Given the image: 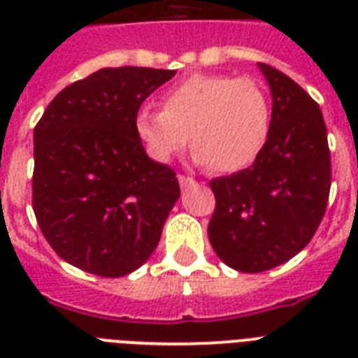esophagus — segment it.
Returning <instances> with one entry per match:
<instances>
[{"mask_svg":"<svg viewBox=\"0 0 358 358\" xmlns=\"http://www.w3.org/2000/svg\"><path fill=\"white\" fill-rule=\"evenodd\" d=\"M178 182H180V187H182V189H189V187L196 185L195 178H191V176H184V174H180Z\"/></svg>","mask_w":358,"mask_h":358,"instance_id":"1","label":"esophagus"}]
</instances>
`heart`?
I'll list each match as a JSON object with an SVG mask.
<instances>
[{
	"mask_svg": "<svg viewBox=\"0 0 358 358\" xmlns=\"http://www.w3.org/2000/svg\"><path fill=\"white\" fill-rule=\"evenodd\" d=\"M271 129V103L260 81L195 74L163 94V109L141 108L135 131L146 150L167 162L189 143L195 162L217 173L249 167Z\"/></svg>",
	"mask_w": 358,
	"mask_h": 358,
	"instance_id": "1",
	"label": "heart"
}]
</instances>
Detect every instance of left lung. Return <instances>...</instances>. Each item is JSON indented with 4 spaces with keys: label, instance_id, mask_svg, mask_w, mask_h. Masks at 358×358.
Returning a JSON list of instances; mask_svg holds the SVG:
<instances>
[{
    "label": "left lung",
    "instance_id": "1",
    "mask_svg": "<svg viewBox=\"0 0 358 358\" xmlns=\"http://www.w3.org/2000/svg\"><path fill=\"white\" fill-rule=\"evenodd\" d=\"M271 129L250 167L213 178L208 236L236 271L260 273L303 250L316 234L331 191V152L322 109L310 94L266 63Z\"/></svg>",
    "mask_w": 358,
    "mask_h": 358
}]
</instances>
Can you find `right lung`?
I'll use <instances>...</instances> for the list:
<instances>
[{
  "mask_svg": "<svg viewBox=\"0 0 358 358\" xmlns=\"http://www.w3.org/2000/svg\"><path fill=\"white\" fill-rule=\"evenodd\" d=\"M174 74L98 70L64 87L35 126L33 212L64 262L124 277L159 243L180 185L173 169L146 156L135 115Z\"/></svg>",
  "mask_w": 358,
  "mask_h": 358,
  "instance_id": "obj_1",
  "label": "right lung"
}]
</instances>
